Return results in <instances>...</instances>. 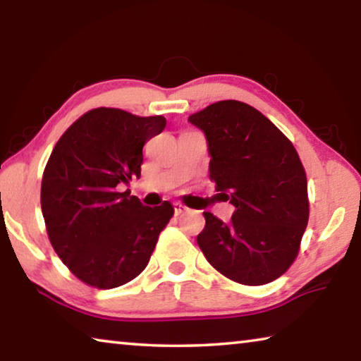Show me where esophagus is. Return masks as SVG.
Returning <instances> with one entry per match:
<instances>
[{
	"label": "esophagus",
	"instance_id": "34e87169",
	"mask_svg": "<svg viewBox=\"0 0 361 361\" xmlns=\"http://www.w3.org/2000/svg\"><path fill=\"white\" fill-rule=\"evenodd\" d=\"M173 209H175V215H181V214H185V212H188L186 205H183L180 202H175L173 204Z\"/></svg>",
	"mask_w": 361,
	"mask_h": 361
}]
</instances>
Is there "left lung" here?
Masks as SVG:
<instances>
[{"mask_svg":"<svg viewBox=\"0 0 361 361\" xmlns=\"http://www.w3.org/2000/svg\"><path fill=\"white\" fill-rule=\"evenodd\" d=\"M188 120L207 138L215 190L236 207L228 225L204 212L199 247L231 281H274L294 263L308 223L299 154L276 125L241 101L214 102Z\"/></svg>","mask_w":361,"mask_h":361,"instance_id":"left-lung-1","label":"left lung"}]
</instances>
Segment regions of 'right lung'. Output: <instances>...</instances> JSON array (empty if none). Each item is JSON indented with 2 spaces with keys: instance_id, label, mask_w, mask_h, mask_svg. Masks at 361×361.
<instances>
[{
  "instance_id": "right-lung-1",
  "label": "right lung",
  "mask_w": 361,
  "mask_h": 361,
  "mask_svg": "<svg viewBox=\"0 0 361 361\" xmlns=\"http://www.w3.org/2000/svg\"><path fill=\"white\" fill-rule=\"evenodd\" d=\"M165 123L162 116L98 107L56 142L42 180L43 219L56 254L85 284L112 289L135 279L173 216L169 201L146 207L128 190L118 192L140 178L142 146Z\"/></svg>"
}]
</instances>
